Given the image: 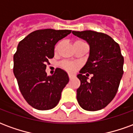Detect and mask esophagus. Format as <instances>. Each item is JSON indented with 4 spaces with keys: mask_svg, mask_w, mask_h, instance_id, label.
Instances as JSON below:
<instances>
[{
    "mask_svg": "<svg viewBox=\"0 0 133 133\" xmlns=\"http://www.w3.org/2000/svg\"><path fill=\"white\" fill-rule=\"evenodd\" d=\"M74 77V75H69V78L70 79H72V78Z\"/></svg>",
    "mask_w": 133,
    "mask_h": 133,
    "instance_id": "34e87169",
    "label": "esophagus"
}]
</instances>
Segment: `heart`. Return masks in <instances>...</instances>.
Wrapping results in <instances>:
<instances>
[{
    "mask_svg": "<svg viewBox=\"0 0 133 133\" xmlns=\"http://www.w3.org/2000/svg\"><path fill=\"white\" fill-rule=\"evenodd\" d=\"M62 66L64 69L66 70L68 72H73L75 71L76 68H77V64L73 63H70V62H64L62 64Z\"/></svg>",
    "mask_w": 133,
    "mask_h": 133,
    "instance_id": "heart-1",
    "label": "heart"
}]
</instances>
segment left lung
I'll list each match as a JSON object with an SVG mask.
<instances>
[{"label":"left lung","mask_w":133,"mask_h":133,"mask_svg":"<svg viewBox=\"0 0 133 133\" xmlns=\"http://www.w3.org/2000/svg\"><path fill=\"white\" fill-rule=\"evenodd\" d=\"M72 33L85 40L90 46L86 63L77 75L81 81V85L77 89V100L85 110H99L114 98L123 77L124 58L120 48L105 33L92 30H72ZM85 73L94 75L89 81Z\"/></svg>","instance_id":"obj_1"}]
</instances>
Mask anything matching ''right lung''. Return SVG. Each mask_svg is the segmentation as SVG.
I'll return each instance as SVG.
<instances>
[{
	"label": "right lung",
	"mask_w": 133,
	"mask_h": 133,
	"mask_svg": "<svg viewBox=\"0 0 133 133\" xmlns=\"http://www.w3.org/2000/svg\"><path fill=\"white\" fill-rule=\"evenodd\" d=\"M71 31L35 30L18 45L13 56V73L23 98L34 108L50 110L61 100V92L69 81L68 75L63 69L57 68L53 75H48L46 64L54 57L55 44Z\"/></svg>",
	"instance_id": "right-lung-1"
}]
</instances>
